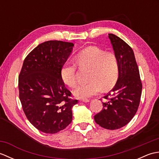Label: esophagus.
<instances>
[{"mask_svg":"<svg viewBox=\"0 0 159 159\" xmlns=\"http://www.w3.org/2000/svg\"><path fill=\"white\" fill-rule=\"evenodd\" d=\"M80 102H89V99H86V98H85V99H80L79 100Z\"/></svg>","mask_w":159,"mask_h":159,"instance_id":"34e87169","label":"esophagus"}]
</instances>
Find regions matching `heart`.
<instances>
[{"instance_id": "b5f03b06", "label": "heart", "mask_w": 159, "mask_h": 159, "mask_svg": "<svg viewBox=\"0 0 159 159\" xmlns=\"http://www.w3.org/2000/svg\"><path fill=\"white\" fill-rule=\"evenodd\" d=\"M76 62L80 67L90 68L89 82L82 83L74 90L78 98L85 99L99 93L103 90L112 89L117 81L120 74V64L116 55L107 52L98 47H89L79 52ZM63 82L70 87L76 85V66L67 63L61 70Z\"/></svg>"}]
</instances>
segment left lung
I'll use <instances>...</instances> for the list:
<instances>
[{"instance_id": "obj_1", "label": "left lung", "mask_w": 159, "mask_h": 159, "mask_svg": "<svg viewBox=\"0 0 159 159\" xmlns=\"http://www.w3.org/2000/svg\"><path fill=\"white\" fill-rule=\"evenodd\" d=\"M109 38L119 60L120 74L111 92L104 96L107 101L94 120L104 128L116 130L126 126L137 113L142 84L133 49L116 35L109 33Z\"/></svg>"}]
</instances>
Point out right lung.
I'll list each match as a JSON object with an SVG mask.
<instances>
[{
  "mask_svg": "<svg viewBox=\"0 0 159 159\" xmlns=\"http://www.w3.org/2000/svg\"><path fill=\"white\" fill-rule=\"evenodd\" d=\"M74 43L47 41L40 43L24 61L18 77L19 97L24 112L37 129L55 134L72 120L71 92L61 77L63 66Z\"/></svg>",
  "mask_w": 159,
  "mask_h": 159,
  "instance_id": "1",
  "label": "right lung"
}]
</instances>
